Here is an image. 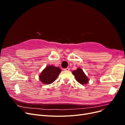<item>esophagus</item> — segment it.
<instances>
[{"instance_id": "esophagus-1", "label": "esophagus", "mask_w": 125, "mask_h": 125, "mask_svg": "<svg viewBox=\"0 0 125 125\" xmlns=\"http://www.w3.org/2000/svg\"><path fill=\"white\" fill-rule=\"evenodd\" d=\"M63 70H65V71H69V70H70V69L69 68H65V69H64Z\"/></svg>"}]
</instances>
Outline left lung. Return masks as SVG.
Instances as JSON below:
<instances>
[{"instance_id":"8db88e82","label":"left lung","mask_w":125,"mask_h":125,"mask_svg":"<svg viewBox=\"0 0 125 125\" xmlns=\"http://www.w3.org/2000/svg\"><path fill=\"white\" fill-rule=\"evenodd\" d=\"M73 74L74 75L77 81L80 84H85L89 81L88 77L81 68H78L77 70L73 71Z\"/></svg>"}]
</instances>
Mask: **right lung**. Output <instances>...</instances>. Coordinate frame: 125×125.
Here are the masks:
<instances>
[{
    "mask_svg": "<svg viewBox=\"0 0 125 125\" xmlns=\"http://www.w3.org/2000/svg\"><path fill=\"white\" fill-rule=\"evenodd\" d=\"M60 72L61 69L58 67L54 66H47L40 75V79L44 84H51L57 78Z\"/></svg>",
    "mask_w": 125,
    "mask_h": 125,
    "instance_id": "right-lung-1",
    "label": "right lung"
}]
</instances>
